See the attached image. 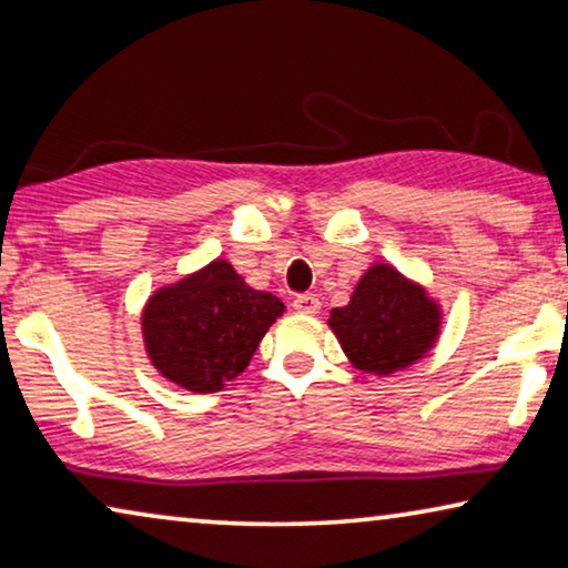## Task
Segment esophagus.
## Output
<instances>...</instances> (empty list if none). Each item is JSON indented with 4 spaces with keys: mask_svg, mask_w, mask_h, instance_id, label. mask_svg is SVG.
<instances>
[{
    "mask_svg": "<svg viewBox=\"0 0 568 568\" xmlns=\"http://www.w3.org/2000/svg\"><path fill=\"white\" fill-rule=\"evenodd\" d=\"M293 308L298 313H305V316H313V313L321 311V301H318V295H313V293H301V295H295Z\"/></svg>",
    "mask_w": 568,
    "mask_h": 568,
    "instance_id": "34e87169",
    "label": "esophagus"
}]
</instances>
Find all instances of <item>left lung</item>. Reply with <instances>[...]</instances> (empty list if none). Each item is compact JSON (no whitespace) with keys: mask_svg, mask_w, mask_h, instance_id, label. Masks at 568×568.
I'll use <instances>...</instances> for the list:
<instances>
[{"mask_svg":"<svg viewBox=\"0 0 568 568\" xmlns=\"http://www.w3.org/2000/svg\"><path fill=\"white\" fill-rule=\"evenodd\" d=\"M439 308L392 265L366 270L344 308H333L328 326L348 362L366 374H394L435 346Z\"/></svg>","mask_w":568,"mask_h":568,"instance_id":"left-lung-1","label":"left lung"}]
</instances>
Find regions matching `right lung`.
Segmentation results:
<instances>
[{
    "label": "right lung",
    "instance_id": "obj_1",
    "mask_svg": "<svg viewBox=\"0 0 568 568\" xmlns=\"http://www.w3.org/2000/svg\"><path fill=\"white\" fill-rule=\"evenodd\" d=\"M283 311L281 298L252 291L227 260H214L151 295L141 328L151 364L169 382L212 394L245 372Z\"/></svg>",
    "mask_w": 568,
    "mask_h": 568
}]
</instances>
